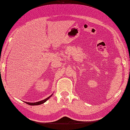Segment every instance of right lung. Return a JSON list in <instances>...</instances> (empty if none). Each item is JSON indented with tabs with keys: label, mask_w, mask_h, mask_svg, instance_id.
<instances>
[{
	"label": "right lung",
	"mask_w": 130,
	"mask_h": 130,
	"mask_svg": "<svg viewBox=\"0 0 130 130\" xmlns=\"http://www.w3.org/2000/svg\"><path fill=\"white\" fill-rule=\"evenodd\" d=\"M52 95H53V94H52L51 95H50V96L47 97V98H46L45 99H44V100H41V101L38 102H36V103H28V102H25V103H26V104H28V105H40V104H43V103H45V102H46L47 100H48V99L50 98L52 96Z\"/></svg>",
	"instance_id": "obj_1"
}]
</instances>
